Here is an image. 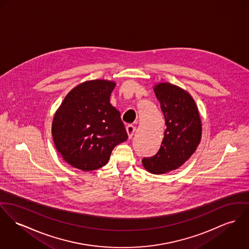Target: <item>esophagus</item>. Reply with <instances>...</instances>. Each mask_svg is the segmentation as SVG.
<instances>
[{"mask_svg": "<svg viewBox=\"0 0 249 249\" xmlns=\"http://www.w3.org/2000/svg\"><path fill=\"white\" fill-rule=\"evenodd\" d=\"M126 131H127L128 136H129L130 138H132L133 135H134V132H135V127L133 126V125H128V126L126 127Z\"/></svg>", "mask_w": 249, "mask_h": 249, "instance_id": "34e87169", "label": "esophagus"}]
</instances>
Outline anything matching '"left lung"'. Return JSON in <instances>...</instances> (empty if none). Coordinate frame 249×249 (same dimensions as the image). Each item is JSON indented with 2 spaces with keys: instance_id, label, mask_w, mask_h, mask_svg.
<instances>
[{
  "instance_id": "8db88e82",
  "label": "left lung",
  "mask_w": 249,
  "mask_h": 249,
  "mask_svg": "<svg viewBox=\"0 0 249 249\" xmlns=\"http://www.w3.org/2000/svg\"><path fill=\"white\" fill-rule=\"evenodd\" d=\"M153 91L164 114L167 129L155 155L142 159L146 171L164 174L180 168L196 151L202 137L197 105L189 92L169 82H159Z\"/></svg>"
}]
</instances>
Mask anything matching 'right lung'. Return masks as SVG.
<instances>
[{
    "label": "right lung",
    "mask_w": 249,
    "mask_h": 249,
    "mask_svg": "<svg viewBox=\"0 0 249 249\" xmlns=\"http://www.w3.org/2000/svg\"><path fill=\"white\" fill-rule=\"evenodd\" d=\"M115 81L87 80L73 88L57 108L52 136L70 166L90 172L105 166L115 146L128 139L120 113L110 103Z\"/></svg>",
    "instance_id": "right-lung-1"
}]
</instances>
